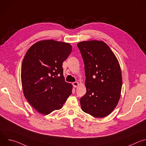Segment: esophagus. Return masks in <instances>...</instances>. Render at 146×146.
<instances>
[{
    "label": "esophagus",
    "mask_w": 146,
    "mask_h": 146,
    "mask_svg": "<svg viewBox=\"0 0 146 146\" xmlns=\"http://www.w3.org/2000/svg\"><path fill=\"white\" fill-rule=\"evenodd\" d=\"M72 84L74 88H76L79 85V83L78 82H73Z\"/></svg>",
    "instance_id": "esophagus-1"
}]
</instances>
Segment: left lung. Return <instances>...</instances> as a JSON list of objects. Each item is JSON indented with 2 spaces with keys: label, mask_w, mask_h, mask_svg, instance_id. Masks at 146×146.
I'll use <instances>...</instances> for the list:
<instances>
[{
  "label": "left lung",
  "mask_w": 146,
  "mask_h": 146,
  "mask_svg": "<svg viewBox=\"0 0 146 146\" xmlns=\"http://www.w3.org/2000/svg\"><path fill=\"white\" fill-rule=\"evenodd\" d=\"M84 63L87 89L81 98L82 111L96 118L109 115L119 102L122 80L115 55L105 42L98 40L77 44Z\"/></svg>",
  "instance_id": "8db88e82"
}]
</instances>
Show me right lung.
Here are the masks:
<instances>
[{"mask_svg":"<svg viewBox=\"0 0 146 146\" xmlns=\"http://www.w3.org/2000/svg\"><path fill=\"white\" fill-rule=\"evenodd\" d=\"M68 43L39 41L27 51L21 66L24 96L37 112L47 115L60 109L71 95L72 85L65 81L62 63L72 52Z\"/></svg>","mask_w":146,"mask_h":146,"instance_id":"obj_1","label":"right lung"}]
</instances>
